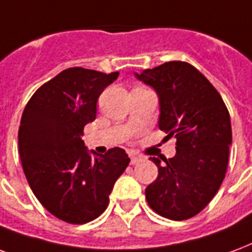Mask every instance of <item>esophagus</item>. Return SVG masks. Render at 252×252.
I'll use <instances>...</instances> for the list:
<instances>
[{
	"label": "esophagus",
	"instance_id": "esophagus-1",
	"mask_svg": "<svg viewBox=\"0 0 252 252\" xmlns=\"http://www.w3.org/2000/svg\"><path fill=\"white\" fill-rule=\"evenodd\" d=\"M142 157L141 156H137V154H130V162H131V165H137L139 164L141 161H142Z\"/></svg>",
	"mask_w": 252,
	"mask_h": 252
}]
</instances>
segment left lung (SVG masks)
I'll list each match as a JSON object with an SVG mask.
<instances>
[{
    "mask_svg": "<svg viewBox=\"0 0 252 252\" xmlns=\"http://www.w3.org/2000/svg\"><path fill=\"white\" fill-rule=\"evenodd\" d=\"M135 76L157 91L159 128L174 137L176 156L152 161L158 176L145 190L156 214L187 220L200 214L223 183L232 142L228 108L218 90L187 62H168Z\"/></svg>",
    "mask_w": 252,
    "mask_h": 252,
    "instance_id": "left-lung-1",
    "label": "left lung"
}]
</instances>
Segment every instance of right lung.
<instances>
[{
  "mask_svg": "<svg viewBox=\"0 0 252 252\" xmlns=\"http://www.w3.org/2000/svg\"><path fill=\"white\" fill-rule=\"evenodd\" d=\"M118 75L67 68L38 88L24 108L18 128L24 173L44 208L65 223L84 224L103 214L130 162L121 148L93 158L80 138L96 118L100 94Z\"/></svg>",
  "mask_w": 252,
  "mask_h": 252,
  "instance_id": "add662e5",
  "label": "right lung"
}]
</instances>
